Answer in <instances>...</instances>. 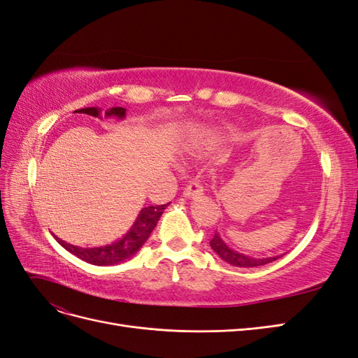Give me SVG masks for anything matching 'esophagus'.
<instances>
[{"label": "esophagus", "mask_w": 358, "mask_h": 358, "mask_svg": "<svg viewBox=\"0 0 358 358\" xmlns=\"http://www.w3.org/2000/svg\"><path fill=\"white\" fill-rule=\"evenodd\" d=\"M197 196H203V187L200 185L199 182L192 180L191 183H188L187 188L183 189V197L187 199H194Z\"/></svg>", "instance_id": "obj_1"}]
</instances>
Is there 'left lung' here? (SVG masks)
<instances>
[{
	"instance_id": "1",
	"label": "left lung",
	"mask_w": 358,
	"mask_h": 358,
	"mask_svg": "<svg viewBox=\"0 0 358 358\" xmlns=\"http://www.w3.org/2000/svg\"><path fill=\"white\" fill-rule=\"evenodd\" d=\"M210 248L215 251V253L224 260V262L238 266V268H255V266H260V265H266L273 260H277L282 257L280 256H273V257H264V259H257V257H251V256H245L243 253H238L236 250L230 248L223 239H221L218 231H215L214 238L210 239Z\"/></svg>"
}]
</instances>
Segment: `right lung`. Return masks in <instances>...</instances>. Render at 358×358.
Masks as SVG:
<instances>
[{
    "mask_svg": "<svg viewBox=\"0 0 358 358\" xmlns=\"http://www.w3.org/2000/svg\"><path fill=\"white\" fill-rule=\"evenodd\" d=\"M75 113H83V114L93 115V117H101V108H96V107L81 108V110H76ZM124 115H127V110L122 107H113L105 111V117L124 119ZM167 205H153V206L143 208L140 210L137 220H135V223L131 226V229L127 231V234L108 245L84 248V247L67 244L63 239H59V238H57V241H59V244L62 247H64L67 251H71V253L75 255L76 257L83 259L84 262H89L92 265H99V266L117 265L123 262V260L131 259L134 255H137V251L149 239L150 234L153 231V229H155L158 220L162 215V212Z\"/></svg>",
    "mask_w": 358,
    "mask_h": 358,
    "instance_id": "1",
    "label": "right lung"
}]
</instances>
